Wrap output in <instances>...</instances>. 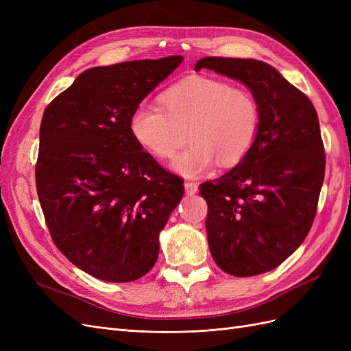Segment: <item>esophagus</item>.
Returning a JSON list of instances; mask_svg holds the SVG:
<instances>
[{"label":"esophagus","instance_id":"34e87169","mask_svg":"<svg viewBox=\"0 0 351 351\" xmlns=\"http://www.w3.org/2000/svg\"><path fill=\"white\" fill-rule=\"evenodd\" d=\"M197 183H195V182H186L184 183V189H186V195H195L196 192H197Z\"/></svg>","mask_w":351,"mask_h":351}]
</instances>
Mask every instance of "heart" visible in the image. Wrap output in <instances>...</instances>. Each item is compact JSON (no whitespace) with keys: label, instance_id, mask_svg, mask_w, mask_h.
I'll return each instance as SVG.
<instances>
[{"label":"heart","instance_id":"b5f03b06","mask_svg":"<svg viewBox=\"0 0 351 351\" xmlns=\"http://www.w3.org/2000/svg\"><path fill=\"white\" fill-rule=\"evenodd\" d=\"M161 107L142 102L129 120L132 137L145 152L168 161L183 142L189 124V147L173 162L176 173L199 177L214 168L243 161L261 130V107L246 89L232 88L226 80L189 76L165 89Z\"/></svg>","mask_w":351,"mask_h":351}]
</instances>
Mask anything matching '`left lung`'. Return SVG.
<instances>
[{"instance_id": "obj_1", "label": "left lung", "mask_w": 351, "mask_h": 351, "mask_svg": "<svg viewBox=\"0 0 351 351\" xmlns=\"http://www.w3.org/2000/svg\"><path fill=\"white\" fill-rule=\"evenodd\" d=\"M200 69L241 82L261 107L250 152L199 186L212 258L230 275L253 277L277 268L309 234L325 176L319 120L311 99L267 62L206 57Z\"/></svg>"}]
</instances>
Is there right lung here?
I'll use <instances>...</instances> for the list:
<instances>
[{
	"mask_svg": "<svg viewBox=\"0 0 351 351\" xmlns=\"http://www.w3.org/2000/svg\"><path fill=\"white\" fill-rule=\"evenodd\" d=\"M182 56L83 71L40 121L36 190L52 241L77 268L108 282L152 269L159 232L184 195L183 180L136 143V105Z\"/></svg>",
	"mask_w": 351,
	"mask_h": 351,
	"instance_id": "right-lung-1",
	"label": "right lung"
}]
</instances>
